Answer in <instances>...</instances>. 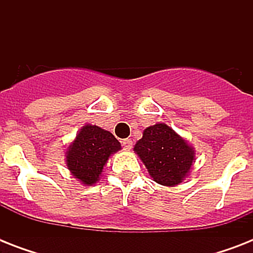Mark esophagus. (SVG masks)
<instances>
[{
    "label": "esophagus",
    "mask_w": 253,
    "mask_h": 253,
    "mask_svg": "<svg viewBox=\"0 0 253 253\" xmlns=\"http://www.w3.org/2000/svg\"><path fill=\"white\" fill-rule=\"evenodd\" d=\"M122 144L126 150H131L132 148V140L131 139H123Z\"/></svg>",
    "instance_id": "obj_1"
}]
</instances>
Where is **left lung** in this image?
I'll use <instances>...</instances> for the list:
<instances>
[{"mask_svg": "<svg viewBox=\"0 0 253 253\" xmlns=\"http://www.w3.org/2000/svg\"><path fill=\"white\" fill-rule=\"evenodd\" d=\"M151 177L158 184L178 185L194 162V151L166 123L147 127L134 147Z\"/></svg>", "mask_w": 253, "mask_h": 253, "instance_id": "1", "label": "left lung"}]
</instances>
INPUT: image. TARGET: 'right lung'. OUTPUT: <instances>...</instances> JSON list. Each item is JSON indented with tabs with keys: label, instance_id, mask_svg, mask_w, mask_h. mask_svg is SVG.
<instances>
[{
	"label": "right lung",
	"instance_id": "obj_1",
	"mask_svg": "<svg viewBox=\"0 0 253 253\" xmlns=\"http://www.w3.org/2000/svg\"><path fill=\"white\" fill-rule=\"evenodd\" d=\"M121 150V143L109 131L86 125L67 151V167L85 185L95 184L111 154Z\"/></svg>",
	"mask_w": 253,
	"mask_h": 253
}]
</instances>
